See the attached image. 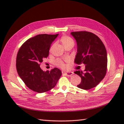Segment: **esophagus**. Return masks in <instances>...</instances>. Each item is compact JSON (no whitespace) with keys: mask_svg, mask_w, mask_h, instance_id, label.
<instances>
[{"mask_svg":"<svg viewBox=\"0 0 124 124\" xmlns=\"http://www.w3.org/2000/svg\"><path fill=\"white\" fill-rule=\"evenodd\" d=\"M73 74V72H65L64 73V75L66 76H68V77H70Z\"/></svg>","mask_w":124,"mask_h":124,"instance_id":"34e87169","label":"esophagus"}]
</instances>
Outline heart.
I'll list each match as a JSON object with an SVG mask.
<instances>
[{"label": "heart", "instance_id": "b5f03b06", "mask_svg": "<svg viewBox=\"0 0 124 124\" xmlns=\"http://www.w3.org/2000/svg\"><path fill=\"white\" fill-rule=\"evenodd\" d=\"M60 41L61 42L62 44L64 47L68 46H73L74 45V40L73 39L68 36H63L60 39ZM68 59H67L66 61H68ZM56 64L58 67L62 68V69H67V66L65 64L64 62L61 59H57L56 61Z\"/></svg>", "mask_w": 124, "mask_h": 124}]
</instances>
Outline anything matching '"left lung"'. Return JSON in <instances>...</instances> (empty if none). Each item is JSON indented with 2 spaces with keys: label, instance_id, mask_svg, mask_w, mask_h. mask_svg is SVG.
Wrapping results in <instances>:
<instances>
[{
  "label": "left lung",
  "instance_id": "8db88e82",
  "mask_svg": "<svg viewBox=\"0 0 124 124\" xmlns=\"http://www.w3.org/2000/svg\"><path fill=\"white\" fill-rule=\"evenodd\" d=\"M77 43V53L75 63L84 64V71L78 70L75 73L81 78L78 88L90 89L96 86L106 75L107 53L103 43L93 33L86 31L71 32Z\"/></svg>",
  "mask_w": 124,
  "mask_h": 124
}]
</instances>
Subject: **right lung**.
Masks as SVG:
<instances>
[{"mask_svg":"<svg viewBox=\"0 0 124 124\" xmlns=\"http://www.w3.org/2000/svg\"><path fill=\"white\" fill-rule=\"evenodd\" d=\"M59 35L41 34L28 39L18 50L16 67L20 77L31 90L42 93L54 88L61 76L57 68L44 71L40 67L48 56L51 44Z\"/></svg>","mask_w":124,"mask_h":124,"instance_id":"add662e5","label":"right lung"}]
</instances>
